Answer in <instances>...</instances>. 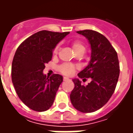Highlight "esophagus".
<instances>
[{"mask_svg":"<svg viewBox=\"0 0 133 133\" xmlns=\"http://www.w3.org/2000/svg\"><path fill=\"white\" fill-rule=\"evenodd\" d=\"M68 80H69V78H67V77H64V78H63V81H68Z\"/></svg>","mask_w":133,"mask_h":133,"instance_id":"esophagus-1","label":"esophagus"}]
</instances>
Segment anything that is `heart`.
Instances as JSON below:
<instances>
[{
	"label": "heart",
	"mask_w": 133,
	"mask_h": 133,
	"mask_svg": "<svg viewBox=\"0 0 133 133\" xmlns=\"http://www.w3.org/2000/svg\"><path fill=\"white\" fill-rule=\"evenodd\" d=\"M72 48L73 51L76 53L78 52H85V46L84 43L80 40H75L72 42ZM58 47H55V48L53 50V54L56 55L58 53ZM75 70V66L72 64L65 63L61 65L59 67V71L63 73V75H72Z\"/></svg>",
	"instance_id": "heart-1"
}]
</instances>
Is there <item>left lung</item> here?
<instances>
[{"label":"left lung","instance_id":"obj_1","mask_svg":"<svg viewBox=\"0 0 133 133\" xmlns=\"http://www.w3.org/2000/svg\"><path fill=\"white\" fill-rule=\"evenodd\" d=\"M88 39L91 48L89 63L78 74L83 81L90 78L87 85L73 79L74 89L70 98L72 105L82 112H92L101 108L111 98L117 85L120 66L117 54L110 43L95 30L77 31Z\"/></svg>","mask_w":133,"mask_h":133}]
</instances>
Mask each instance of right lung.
<instances>
[{
	"label": "right lung",
	"mask_w": 133,
	"mask_h": 133,
	"mask_svg": "<svg viewBox=\"0 0 133 133\" xmlns=\"http://www.w3.org/2000/svg\"><path fill=\"white\" fill-rule=\"evenodd\" d=\"M69 32L41 30L22 43L13 58L11 77L16 93L29 108L45 111L52 106L63 76L43 74L45 64L51 61L52 50Z\"/></svg>",
	"instance_id": "1"
}]
</instances>
